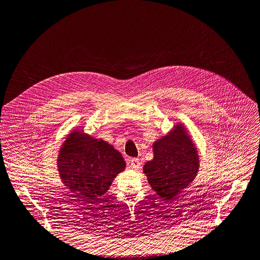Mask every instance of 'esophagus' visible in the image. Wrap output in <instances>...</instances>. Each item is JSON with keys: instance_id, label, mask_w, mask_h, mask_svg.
Wrapping results in <instances>:
<instances>
[{"instance_id": "34e87169", "label": "esophagus", "mask_w": 260, "mask_h": 260, "mask_svg": "<svg viewBox=\"0 0 260 260\" xmlns=\"http://www.w3.org/2000/svg\"><path fill=\"white\" fill-rule=\"evenodd\" d=\"M129 165H131V167H132L133 169H135V170H137V169L140 168V161H139L138 158H132V159H129Z\"/></svg>"}]
</instances>
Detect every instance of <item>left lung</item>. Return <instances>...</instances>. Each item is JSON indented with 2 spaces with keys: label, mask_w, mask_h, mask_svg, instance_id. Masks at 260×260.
Masks as SVG:
<instances>
[{
  "label": "left lung",
  "mask_w": 260,
  "mask_h": 260,
  "mask_svg": "<svg viewBox=\"0 0 260 260\" xmlns=\"http://www.w3.org/2000/svg\"><path fill=\"white\" fill-rule=\"evenodd\" d=\"M152 150L153 158L145 162L143 172L156 195L171 202L198 175V148L185 125L176 122L172 129L154 141Z\"/></svg>",
  "instance_id": "1"
}]
</instances>
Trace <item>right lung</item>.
Returning a JSON list of instances; mask_svg holds the SVG:
<instances>
[{
	"label": "right lung",
	"mask_w": 260,
	"mask_h": 260,
	"mask_svg": "<svg viewBox=\"0 0 260 260\" xmlns=\"http://www.w3.org/2000/svg\"><path fill=\"white\" fill-rule=\"evenodd\" d=\"M125 166L122 154L112 144L76 128L65 137L57 156L63 184L76 197L90 203L108 192Z\"/></svg>",
	"instance_id": "add662e5"
}]
</instances>
